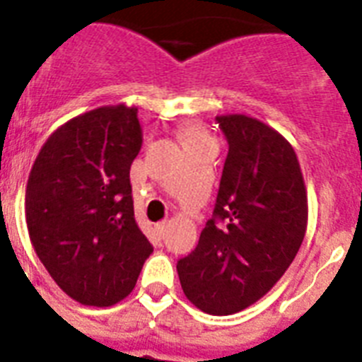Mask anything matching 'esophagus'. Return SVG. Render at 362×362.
Masks as SVG:
<instances>
[{
	"label": "esophagus",
	"mask_w": 362,
	"mask_h": 362,
	"mask_svg": "<svg viewBox=\"0 0 362 362\" xmlns=\"http://www.w3.org/2000/svg\"><path fill=\"white\" fill-rule=\"evenodd\" d=\"M166 226H168V223H166V221H161V223H158V225H156V232H158L159 238H165Z\"/></svg>",
	"instance_id": "obj_1"
}]
</instances>
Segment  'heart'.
Instances as JSON below:
<instances>
[{
  "mask_svg": "<svg viewBox=\"0 0 362 362\" xmlns=\"http://www.w3.org/2000/svg\"><path fill=\"white\" fill-rule=\"evenodd\" d=\"M179 137H181V141H183L185 146H190V145H194V143H199V141H203V139H209L206 132H204L201 127H197V124H194V123L183 124V127L179 129Z\"/></svg>",
  "mask_w": 362,
  "mask_h": 362,
  "instance_id": "obj_1",
  "label": "heart"
}]
</instances>
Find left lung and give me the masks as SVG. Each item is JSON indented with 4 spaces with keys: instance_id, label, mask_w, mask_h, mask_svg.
Masks as SVG:
<instances>
[{
    "instance_id": "8db88e82",
    "label": "left lung",
    "mask_w": 362,
    "mask_h": 362,
    "mask_svg": "<svg viewBox=\"0 0 362 362\" xmlns=\"http://www.w3.org/2000/svg\"><path fill=\"white\" fill-rule=\"evenodd\" d=\"M228 141L212 219L177 261L185 296L210 315L248 308L283 277L305 239L308 199L297 156L277 130L217 116Z\"/></svg>"
}]
</instances>
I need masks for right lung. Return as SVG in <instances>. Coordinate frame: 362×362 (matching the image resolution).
Here are the masks:
<instances>
[{
  "mask_svg": "<svg viewBox=\"0 0 362 362\" xmlns=\"http://www.w3.org/2000/svg\"><path fill=\"white\" fill-rule=\"evenodd\" d=\"M141 145L136 107H101L62 124L32 165L25 194L32 246L81 305L124 299L153 252L134 217L130 165Z\"/></svg>",
  "mask_w": 362,
  "mask_h": 362,
  "instance_id": "add662e5",
  "label": "right lung"
}]
</instances>
